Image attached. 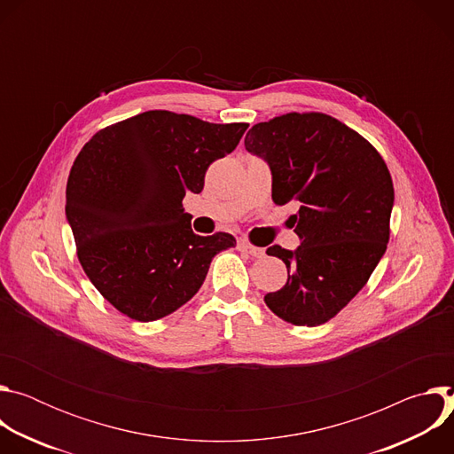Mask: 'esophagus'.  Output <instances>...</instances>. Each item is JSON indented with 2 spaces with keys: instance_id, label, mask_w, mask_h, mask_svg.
<instances>
[{
  "instance_id": "esophagus-1",
  "label": "esophagus",
  "mask_w": 454,
  "mask_h": 454,
  "mask_svg": "<svg viewBox=\"0 0 454 454\" xmlns=\"http://www.w3.org/2000/svg\"><path fill=\"white\" fill-rule=\"evenodd\" d=\"M239 247L242 249V251H246L247 254H251V256H254V258H262L264 254H266V251L262 249V247H256V246H253V244H249V242H239Z\"/></svg>"
}]
</instances>
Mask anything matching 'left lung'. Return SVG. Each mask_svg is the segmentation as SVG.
<instances>
[{"instance_id": "left-lung-1", "label": "left lung", "mask_w": 454, "mask_h": 454, "mask_svg": "<svg viewBox=\"0 0 454 454\" xmlns=\"http://www.w3.org/2000/svg\"><path fill=\"white\" fill-rule=\"evenodd\" d=\"M244 145L270 163L275 205L300 207L289 219L298 249L266 251L282 258L287 282L264 301L293 325L327 323L363 289L390 240V170L354 129L316 111L254 123Z\"/></svg>"}]
</instances>
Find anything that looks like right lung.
Here are the masks:
<instances>
[{
    "mask_svg": "<svg viewBox=\"0 0 454 454\" xmlns=\"http://www.w3.org/2000/svg\"><path fill=\"white\" fill-rule=\"evenodd\" d=\"M246 129L156 109L100 129L82 147L67 217L84 273L116 310L137 321L168 316L200 291L212 258L235 247L230 233H193L181 201L203 190L208 167Z\"/></svg>",
    "mask_w": 454,
    "mask_h": 454,
    "instance_id": "right-lung-1",
    "label": "right lung"
}]
</instances>
